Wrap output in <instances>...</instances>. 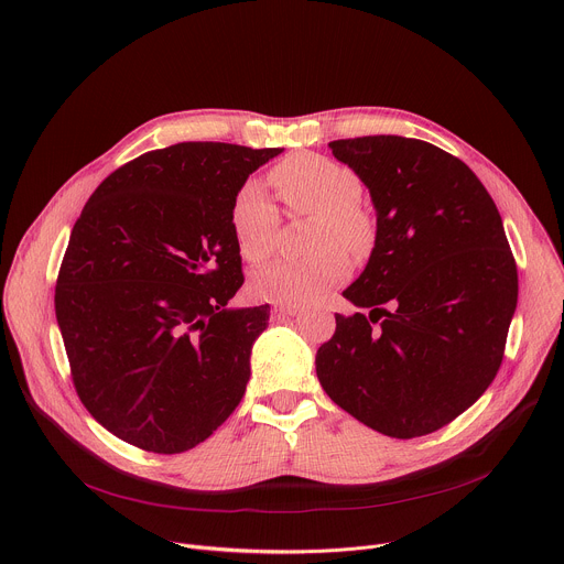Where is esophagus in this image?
<instances>
[{
  "instance_id": "esophagus-1",
  "label": "esophagus",
  "mask_w": 564,
  "mask_h": 564,
  "mask_svg": "<svg viewBox=\"0 0 564 564\" xmlns=\"http://www.w3.org/2000/svg\"><path fill=\"white\" fill-rule=\"evenodd\" d=\"M294 314H299V305H274V307L270 310V316H272L274 321H281V318H285V316H294Z\"/></svg>"
}]
</instances>
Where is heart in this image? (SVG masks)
Listing matches in <instances>:
<instances>
[{
    "label": "heart",
    "mask_w": 564,
    "mask_h": 564,
    "mask_svg": "<svg viewBox=\"0 0 564 564\" xmlns=\"http://www.w3.org/2000/svg\"><path fill=\"white\" fill-rule=\"evenodd\" d=\"M272 183L294 214H316L312 250L305 261H274L254 272L250 290L259 301L299 305L341 283L350 259L366 257L375 246L372 218L361 209L359 176L318 153H294L272 170ZM281 216L257 181L238 189L231 205V229L243 259L259 263L276 246Z\"/></svg>",
    "instance_id": "1"
}]
</instances>
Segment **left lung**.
I'll return each mask as SVG.
<instances>
[{"instance_id":"obj_1","label":"left lung","mask_w":564,"mask_h":564,"mask_svg":"<svg viewBox=\"0 0 564 564\" xmlns=\"http://www.w3.org/2000/svg\"><path fill=\"white\" fill-rule=\"evenodd\" d=\"M330 149L368 187L377 236L344 290L370 314H337L316 377L372 431L422 437L473 406L500 370L518 305L502 218L462 160L431 142L364 135Z\"/></svg>"}]
</instances>
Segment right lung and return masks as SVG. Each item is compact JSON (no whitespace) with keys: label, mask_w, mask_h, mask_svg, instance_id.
Returning a JSON list of instances; mask_svg holds the SVG:
<instances>
[{"label":"right lung","mask_w":564,"mask_h":564,"mask_svg":"<svg viewBox=\"0 0 564 564\" xmlns=\"http://www.w3.org/2000/svg\"><path fill=\"white\" fill-rule=\"evenodd\" d=\"M283 149L178 142L100 183L55 288L75 390L116 437L151 453L205 442L240 404L270 305L243 285L231 205Z\"/></svg>","instance_id":"add662e5"}]
</instances>
